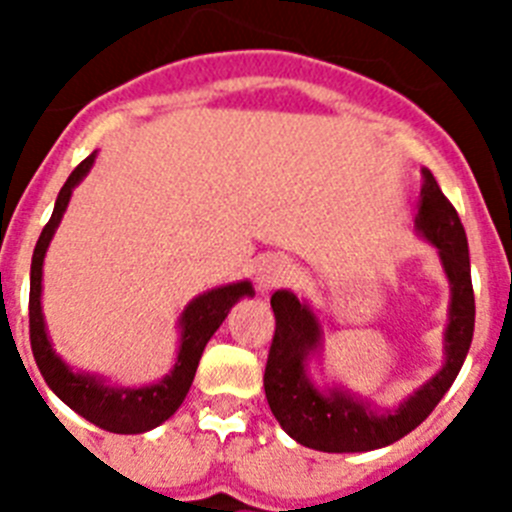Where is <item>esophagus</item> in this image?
I'll list each match as a JSON object with an SVG mask.
<instances>
[{"instance_id":"obj_1","label":"esophagus","mask_w":512,"mask_h":512,"mask_svg":"<svg viewBox=\"0 0 512 512\" xmlns=\"http://www.w3.org/2000/svg\"><path fill=\"white\" fill-rule=\"evenodd\" d=\"M289 279H292V264L282 259V256H269V259L261 261L259 274H256L261 292H271V289L282 287Z\"/></svg>"}]
</instances>
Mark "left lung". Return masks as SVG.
Instances as JSON below:
<instances>
[{
    "label": "left lung",
    "mask_w": 512,
    "mask_h": 512,
    "mask_svg": "<svg viewBox=\"0 0 512 512\" xmlns=\"http://www.w3.org/2000/svg\"><path fill=\"white\" fill-rule=\"evenodd\" d=\"M415 230L436 248L449 279V323L443 333V366L395 408H377L341 384H315L310 364L323 354V325L305 300H297L295 292L277 289L271 295L277 330L264 372L266 400L284 433L307 449L361 454L400 441L433 413L467 359L474 336L467 233L428 169H423Z\"/></svg>",
    "instance_id": "8db88e82"
}]
</instances>
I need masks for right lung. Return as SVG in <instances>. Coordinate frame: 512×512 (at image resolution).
Wrapping results in <instances>:
<instances>
[{
    "instance_id": "1",
    "label": "right lung",
    "mask_w": 512,
    "mask_h": 512,
    "mask_svg": "<svg viewBox=\"0 0 512 512\" xmlns=\"http://www.w3.org/2000/svg\"><path fill=\"white\" fill-rule=\"evenodd\" d=\"M94 158L87 156L71 171L66 184L56 197V207L48 220V225L40 233L33 251V264H30V346H33L35 364L43 374L45 384L69 405L74 413L87 418L89 423L99 425L110 433H146L179 410V405L187 397L189 387L194 382V372L200 366L202 351L207 341L215 336V330L228 318L230 307L243 297H253V284L248 279L223 287L207 289L202 295L194 297L184 312L179 315V351L171 372L153 384L143 387H120V384L107 382L104 377L92 372H76L71 369L53 348L48 328L43 318V261L45 251L51 246L56 228L61 225V217L69 207L71 194L79 187L81 179L89 174L94 166Z\"/></svg>"
}]
</instances>
